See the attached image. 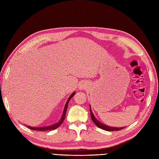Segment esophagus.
<instances>
[{
  "label": "esophagus",
  "instance_id": "1",
  "mask_svg": "<svg viewBox=\"0 0 159 159\" xmlns=\"http://www.w3.org/2000/svg\"><path fill=\"white\" fill-rule=\"evenodd\" d=\"M80 88H81V89H83V87H82H82H80Z\"/></svg>",
  "mask_w": 159,
  "mask_h": 159
}]
</instances>
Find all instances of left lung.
<instances>
[{
	"label": "left lung",
	"mask_w": 159,
	"mask_h": 159,
	"mask_svg": "<svg viewBox=\"0 0 159 159\" xmlns=\"http://www.w3.org/2000/svg\"><path fill=\"white\" fill-rule=\"evenodd\" d=\"M90 116H91V118L93 120V121L94 122V123L95 125H97V126H98V128H100L101 129H103L105 130H107V131H114V130H120L122 129H124L125 127H121V128H117V127H111V126H107V125H103V123L100 122L98 120L96 119V118L94 117L93 112H92L91 110V107L90 106Z\"/></svg>",
	"instance_id": "8db88e82"
}]
</instances>
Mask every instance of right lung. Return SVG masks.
<instances>
[{
    "label": "right lung",
    "instance_id": "right-lung-1",
    "mask_svg": "<svg viewBox=\"0 0 159 159\" xmlns=\"http://www.w3.org/2000/svg\"><path fill=\"white\" fill-rule=\"evenodd\" d=\"M75 94V93H72V94L70 95V96L69 97V98H68V100H67V101H66V105H65V108H64V111H63L62 118L61 119V120H60L58 123H56V124L51 125V126H45V127H33V126H27V127H29L30 129L33 130H54V129H57L58 126L61 125L62 123L63 122V121H64V120L65 118V116H66V109H67L69 101H70V98H71L74 96V94Z\"/></svg>",
    "mask_w": 159,
    "mask_h": 159
}]
</instances>
